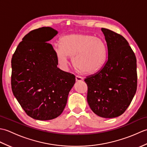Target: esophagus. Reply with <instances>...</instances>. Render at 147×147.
Listing matches in <instances>:
<instances>
[{
  "mask_svg": "<svg viewBox=\"0 0 147 147\" xmlns=\"http://www.w3.org/2000/svg\"><path fill=\"white\" fill-rule=\"evenodd\" d=\"M83 80V78L82 76H76V82H82Z\"/></svg>",
  "mask_w": 147,
  "mask_h": 147,
  "instance_id": "obj_1",
  "label": "esophagus"
}]
</instances>
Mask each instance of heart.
<instances>
[{"label":"heart","mask_w":147,"mask_h":147,"mask_svg":"<svg viewBox=\"0 0 147 147\" xmlns=\"http://www.w3.org/2000/svg\"><path fill=\"white\" fill-rule=\"evenodd\" d=\"M55 49L59 63L65 66L74 57L76 67L85 74H93L104 66L107 61V46L101 38L83 33H71L60 40Z\"/></svg>","instance_id":"obj_1"}]
</instances>
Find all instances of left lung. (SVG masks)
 I'll return each mask as SVG.
<instances>
[{"label":"left lung","mask_w":147,"mask_h":147,"mask_svg":"<svg viewBox=\"0 0 147 147\" xmlns=\"http://www.w3.org/2000/svg\"><path fill=\"white\" fill-rule=\"evenodd\" d=\"M101 30L107 44V61L100 70L84 81L92 111L100 117L113 118L126 111L135 95L136 59L123 36L104 28Z\"/></svg>","instance_id":"8db88e82"}]
</instances>
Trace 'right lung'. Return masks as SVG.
I'll return each mask as SVG.
<instances>
[{"mask_svg": "<svg viewBox=\"0 0 147 147\" xmlns=\"http://www.w3.org/2000/svg\"><path fill=\"white\" fill-rule=\"evenodd\" d=\"M57 32L51 27L31 31L19 43L11 59V88L28 115L40 121L60 115L75 76L57 67L51 40Z\"/></svg>", "mask_w": 147, "mask_h": 147, "instance_id": "obj_1", "label": "right lung"}]
</instances>
